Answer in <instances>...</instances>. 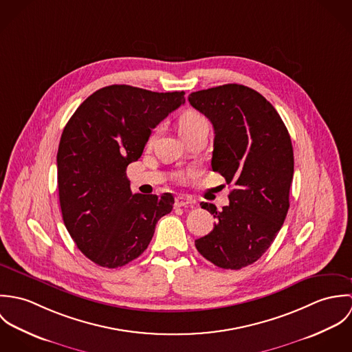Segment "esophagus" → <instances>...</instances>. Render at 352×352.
Returning <instances> with one entry per match:
<instances>
[{
  "label": "esophagus",
  "instance_id": "esophagus-1",
  "mask_svg": "<svg viewBox=\"0 0 352 352\" xmlns=\"http://www.w3.org/2000/svg\"><path fill=\"white\" fill-rule=\"evenodd\" d=\"M197 201L195 199H192V198H188V197H182V195H179L177 198H176V206L177 207H186V206H194Z\"/></svg>",
  "mask_w": 352,
  "mask_h": 352
}]
</instances>
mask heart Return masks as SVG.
<instances>
[{
    "mask_svg": "<svg viewBox=\"0 0 352 352\" xmlns=\"http://www.w3.org/2000/svg\"><path fill=\"white\" fill-rule=\"evenodd\" d=\"M201 127H208V123H207V119L199 112L188 109V111H184L180 115V118H179V131H180L182 137L194 131V130H198ZM151 141H153V138H151Z\"/></svg>",
    "mask_w": 352,
    "mask_h": 352,
    "instance_id": "1",
    "label": "heart"
}]
</instances>
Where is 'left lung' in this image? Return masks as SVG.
I'll return each mask as SVG.
<instances>
[{
  "instance_id": "obj_1",
  "label": "left lung",
  "mask_w": 352,
  "mask_h": 352,
  "mask_svg": "<svg viewBox=\"0 0 352 352\" xmlns=\"http://www.w3.org/2000/svg\"><path fill=\"white\" fill-rule=\"evenodd\" d=\"M188 101L214 127L212 170L234 187L229 206L219 211L201 201L217 222L195 247L217 267L240 270L271 247L287 215L294 175L292 140L272 104L248 87L203 89Z\"/></svg>"
}]
</instances>
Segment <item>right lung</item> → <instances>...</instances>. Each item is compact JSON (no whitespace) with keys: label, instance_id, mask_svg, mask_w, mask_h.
I'll return each instance as SVG.
<instances>
[{"label":"right lung","instance_id":"right-lung-1","mask_svg":"<svg viewBox=\"0 0 352 352\" xmlns=\"http://www.w3.org/2000/svg\"><path fill=\"white\" fill-rule=\"evenodd\" d=\"M186 102L184 92L158 94L109 85L92 94L63 129L58 191L65 226L77 248L101 267H122L148 248L172 194H133L126 169L151 129Z\"/></svg>","mask_w":352,"mask_h":352}]
</instances>
